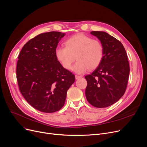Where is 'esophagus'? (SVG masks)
<instances>
[{"instance_id":"obj_1","label":"esophagus","mask_w":147,"mask_h":147,"mask_svg":"<svg viewBox=\"0 0 147 147\" xmlns=\"http://www.w3.org/2000/svg\"><path fill=\"white\" fill-rule=\"evenodd\" d=\"M75 78H76V79H80V78H82V76H80L76 75V76H75Z\"/></svg>"}]
</instances>
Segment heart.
Returning <instances> with one entry per match:
<instances>
[{"label":"heart","instance_id":"1","mask_svg":"<svg viewBox=\"0 0 147 147\" xmlns=\"http://www.w3.org/2000/svg\"><path fill=\"white\" fill-rule=\"evenodd\" d=\"M65 46L56 48V58L62 67L68 70L71 69L75 59H77L73 70L78 74H84L88 69L96 68L103 59V44L100 41L93 40L92 38L83 34L69 38L65 41Z\"/></svg>","mask_w":147,"mask_h":147}]
</instances>
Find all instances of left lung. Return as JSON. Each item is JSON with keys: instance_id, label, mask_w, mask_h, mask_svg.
Instances as JSON below:
<instances>
[{"instance_id": "1", "label": "left lung", "mask_w": 147, "mask_h": 147, "mask_svg": "<svg viewBox=\"0 0 147 147\" xmlns=\"http://www.w3.org/2000/svg\"><path fill=\"white\" fill-rule=\"evenodd\" d=\"M103 44V58L98 66L85 76L87 100L95 107L103 108L116 103L124 95L130 67L125 50L119 41L103 31H92Z\"/></svg>"}]
</instances>
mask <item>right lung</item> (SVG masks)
<instances>
[{"label": "right lung", "mask_w": 147, "mask_h": 147, "mask_svg": "<svg viewBox=\"0 0 147 147\" xmlns=\"http://www.w3.org/2000/svg\"><path fill=\"white\" fill-rule=\"evenodd\" d=\"M65 35L59 32L41 34L23 47L17 64L19 89L29 105L42 112L58 111L64 105L75 76L57 59L55 50Z\"/></svg>", "instance_id": "1"}]
</instances>
